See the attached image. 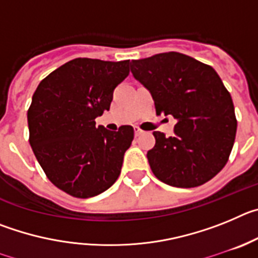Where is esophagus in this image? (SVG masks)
<instances>
[{
	"instance_id": "obj_1",
	"label": "esophagus",
	"mask_w": 258,
	"mask_h": 258,
	"mask_svg": "<svg viewBox=\"0 0 258 258\" xmlns=\"http://www.w3.org/2000/svg\"><path fill=\"white\" fill-rule=\"evenodd\" d=\"M143 133H145V132H143L142 129H140V127H134V134H136V137L142 136Z\"/></svg>"
}]
</instances>
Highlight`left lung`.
Listing matches in <instances>:
<instances>
[{
    "mask_svg": "<svg viewBox=\"0 0 258 258\" xmlns=\"http://www.w3.org/2000/svg\"><path fill=\"white\" fill-rule=\"evenodd\" d=\"M131 71L151 93L157 115L175 118L173 137L154 132L156 143L147 152L154 174L183 188L213 178L227 163L236 134L234 103L217 72L175 51L132 60Z\"/></svg>",
    "mask_w": 258,
    "mask_h": 258,
    "instance_id": "obj_1",
    "label": "left lung"
}]
</instances>
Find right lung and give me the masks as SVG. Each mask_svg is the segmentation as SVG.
I'll list each match as a JSON object with an SVG mask.
<instances>
[{"label":"right lung","mask_w":258,"mask_h":258,"mask_svg":"<svg viewBox=\"0 0 258 258\" xmlns=\"http://www.w3.org/2000/svg\"><path fill=\"white\" fill-rule=\"evenodd\" d=\"M127 75L129 60L76 58L45 77L32 97V150L47 178L72 197H95L120 175L133 127L111 132L95 126V118L108 111L113 90Z\"/></svg>","instance_id":"right-lung-1"}]
</instances>
